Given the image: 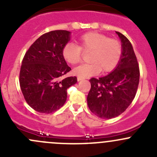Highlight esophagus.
<instances>
[{"instance_id":"obj_1","label":"esophagus","mask_w":157,"mask_h":157,"mask_svg":"<svg viewBox=\"0 0 157 157\" xmlns=\"http://www.w3.org/2000/svg\"><path fill=\"white\" fill-rule=\"evenodd\" d=\"M83 80V78H82V77H77V80H78V81H80V80Z\"/></svg>"}]
</instances>
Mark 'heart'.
<instances>
[{
  "label": "heart",
  "mask_w": 157,
  "mask_h": 157,
  "mask_svg": "<svg viewBox=\"0 0 157 157\" xmlns=\"http://www.w3.org/2000/svg\"><path fill=\"white\" fill-rule=\"evenodd\" d=\"M90 52V64L78 66L74 70V74L82 78L92 77L113 71L119 63L122 55V46L118 39L98 32H89L78 39V45L67 43L62 48V57L71 65L81 61L83 53Z\"/></svg>",
  "instance_id": "obj_1"
}]
</instances>
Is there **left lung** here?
Instances as JSON below:
<instances>
[{"instance_id":"left-lung-1","label":"left lung","mask_w":157,"mask_h":157,"mask_svg":"<svg viewBox=\"0 0 157 157\" xmlns=\"http://www.w3.org/2000/svg\"><path fill=\"white\" fill-rule=\"evenodd\" d=\"M116 33L122 45L118 66L105 77L90 80L88 107L96 116L104 119L118 116L128 109L135 97L140 80L139 64L131 43L121 33Z\"/></svg>"}]
</instances>
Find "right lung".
Masks as SVG:
<instances>
[{
	"label": "right lung",
	"instance_id": "right-lung-1",
	"mask_svg": "<svg viewBox=\"0 0 157 157\" xmlns=\"http://www.w3.org/2000/svg\"><path fill=\"white\" fill-rule=\"evenodd\" d=\"M70 32L54 30L42 35L26 51L20 71V86L28 105L40 113L49 114L64 105L67 90L76 77L62 78L71 68L62 57Z\"/></svg>",
	"mask_w": 157,
	"mask_h": 157
}]
</instances>
